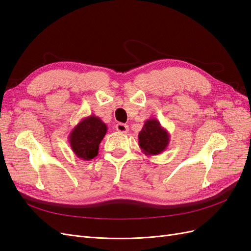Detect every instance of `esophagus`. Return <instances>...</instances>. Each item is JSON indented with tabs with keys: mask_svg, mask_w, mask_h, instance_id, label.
<instances>
[{
	"mask_svg": "<svg viewBox=\"0 0 251 251\" xmlns=\"http://www.w3.org/2000/svg\"><path fill=\"white\" fill-rule=\"evenodd\" d=\"M116 130H117L119 133H127L128 126H127L126 125H125V124L119 123V124L116 125Z\"/></svg>",
	"mask_w": 251,
	"mask_h": 251,
	"instance_id": "esophagus-1",
	"label": "esophagus"
}]
</instances>
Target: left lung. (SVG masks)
I'll list each match as a JSON object with an SVG mask.
<instances>
[{
    "label": "left lung",
    "instance_id": "8db88e82",
    "mask_svg": "<svg viewBox=\"0 0 251 251\" xmlns=\"http://www.w3.org/2000/svg\"><path fill=\"white\" fill-rule=\"evenodd\" d=\"M139 147L143 154L155 156L161 154L170 143V134L156 118L146 120L138 135Z\"/></svg>",
    "mask_w": 251,
    "mask_h": 251
}]
</instances>
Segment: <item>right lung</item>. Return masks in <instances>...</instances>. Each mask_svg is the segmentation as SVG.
<instances>
[{
  "label": "right lung",
  "instance_id": "add662e5",
  "mask_svg": "<svg viewBox=\"0 0 251 251\" xmlns=\"http://www.w3.org/2000/svg\"><path fill=\"white\" fill-rule=\"evenodd\" d=\"M108 126L95 115L82 118L69 134V143L76 157L89 161L98 155L100 144Z\"/></svg>",
  "mask_w": 251,
  "mask_h": 251
}]
</instances>
